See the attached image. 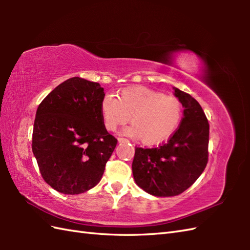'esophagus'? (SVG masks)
I'll list each match as a JSON object with an SVG mask.
<instances>
[{
    "mask_svg": "<svg viewBox=\"0 0 250 250\" xmlns=\"http://www.w3.org/2000/svg\"><path fill=\"white\" fill-rule=\"evenodd\" d=\"M118 142L119 143H126V142H129V141L126 140V139H125V137H118Z\"/></svg>",
    "mask_w": 250,
    "mask_h": 250,
    "instance_id": "esophagus-1",
    "label": "esophagus"
}]
</instances>
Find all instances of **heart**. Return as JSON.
Here are the masks:
<instances>
[{
  "instance_id": "1",
  "label": "heart",
  "mask_w": 250,
  "mask_h": 250,
  "mask_svg": "<svg viewBox=\"0 0 250 250\" xmlns=\"http://www.w3.org/2000/svg\"><path fill=\"white\" fill-rule=\"evenodd\" d=\"M101 114L106 130L114 132L131 120L125 133L140 137L146 145L167 140L177 129L183 116L179 100L158 90L136 86L122 90L118 98L106 93L101 101Z\"/></svg>"
}]
</instances>
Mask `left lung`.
<instances>
[{
  "label": "left lung",
  "instance_id": "8db88e82",
  "mask_svg": "<svg viewBox=\"0 0 250 250\" xmlns=\"http://www.w3.org/2000/svg\"><path fill=\"white\" fill-rule=\"evenodd\" d=\"M184 106L178 129L153 148L135 147L132 172L136 185L156 196H174L187 190L208 161L209 125L198 101L174 88Z\"/></svg>",
  "mask_w": 250,
  "mask_h": 250
}]
</instances>
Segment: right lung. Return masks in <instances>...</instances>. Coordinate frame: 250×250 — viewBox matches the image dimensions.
Masks as SVG:
<instances>
[{
  "mask_svg": "<svg viewBox=\"0 0 250 250\" xmlns=\"http://www.w3.org/2000/svg\"><path fill=\"white\" fill-rule=\"evenodd\" d=\"M100 83L73 77L56 87L36 110L32 151L42 177L64 194L97 185L117 145L104 126Z\"/></svg>",
  "mask_w": 250,
  "mask_h": 250,
  "instance_id": "1",
  "label": "right lung"
}]
</instances>
